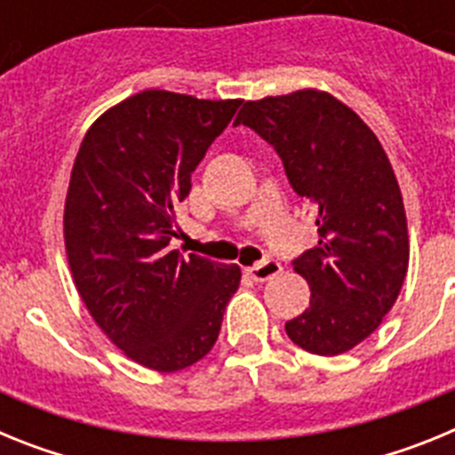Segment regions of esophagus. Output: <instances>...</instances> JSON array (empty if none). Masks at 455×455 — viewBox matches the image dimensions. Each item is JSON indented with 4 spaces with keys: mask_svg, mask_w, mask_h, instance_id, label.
Listing matches in <instances>:
<instances>
[{
    "mask_svg": "<svg viewBox=\"0 0 455 455\" xmlns=\"http://www.w3.org/2000/svg\"><path fill=\"white\" fill-rule=\"evenodd\" d=\"M248 275L255 280V283H267V280H271V277H275L277 273L283 271V264L277 262V259H262V262H257L255 267L246 268Z\"/></svg>",
    "mask_w": 455,
    "mask_h": 455,
    "instance_id": "esophagus-1",
    "label": "esophagus"
}]
</instances>
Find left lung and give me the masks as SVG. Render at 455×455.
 Returning <instances> with one entry per match:
<instances>
[{
	"instance_id": "8db88e82",
	"label": "left lung",
	"mask_w": 455,
	"mask_h": 455,
	"mask_svg": "<svg viewBox=\"0 0 455 455\" xmlns=\"http://www.w3.org/2000/svg\"><path fill=\"white\" fill-rule=\"evenodd\" d=\"M235 124L271 143L316 212L319 243L293 259L312 299L284 323L289 339L316 355L351 351L392 309L408 271L403 198L380 140L353 108L312 88L246 102Z\"/></svg>"
}]
</instances>
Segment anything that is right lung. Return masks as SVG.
Masks as SVG:
<instances>
[{"label": "right lung", "instance_id": "1", "mask_svg": "<svg viewBox=\"0 0 455 455\" xmlns=\"http://www.w3.org/2000/svg\"><path fill=\"white\" fill-rule=\"evenodd\" d=\"M241 100L136 92L91 124L72 166L63 235L84 305L124 355L180 371L219 339L236 264L171 251L175 204Z\"/></svg>", "mask_w": 455, "mask_h": 455}]
</instances>
